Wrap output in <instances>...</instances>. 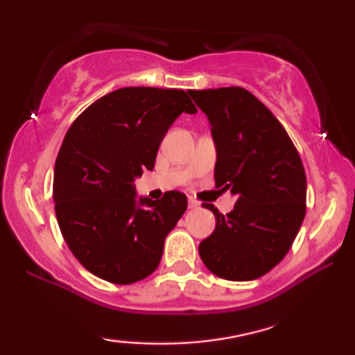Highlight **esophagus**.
Masks as SVG:
<instances>
[{
	"label": "esophagus",
	"instance_id": "34e87169",
	"mask_svg": "<svg viewBox=\"0 0 355 355\" xmlns=\"http://www.w3.org/2000/svg\"><path fill=\"white\" fill-rule=\"evenodd\" d=\"M189 208H191V210H193V208H198V207H200V203H198L197 200H196V198H189Z\"/></svg>",
	"mask_w": 355,
	"mask_h": 355
}]
</instances>
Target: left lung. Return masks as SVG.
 <instances>
[{"instance_id":"8db88e82","label":"left lung","mask_w":355,"mask_h":355,"mask_svg":"<svg viewBox=\"0 0 355 355\" xmlns=\"http://www.w3.org/2000/svg\"><path fill=\"white\" fill-rule=\"evenodd\" d=\"M187 94L211 125L216 187L237 198L227 215L203 203L216 226L198 254L223 279H257L284 259L304 221L302 162L279 121L250 92L223 87Z\"/></svg>"}]
</instances>
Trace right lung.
<instances>
[{"instance_id":"right-lung-1","label":"right lung","mask_w":355,"mask_h":355,"mask_svg":"<svg viewBox=\"0 0 355 355\" xmlns=\"http://www.w3.org/2000/svg\"><path fill=\"white\" fill-rule=\"evenodd\" d=\"M182 113L187 92L124 87L92 103L67 130L55 163L53 200L61 234L92 275L132 284L158 268L166 236L187 208L184 193L137 197L158 147Z\"/></svg>"}]
</instances>
